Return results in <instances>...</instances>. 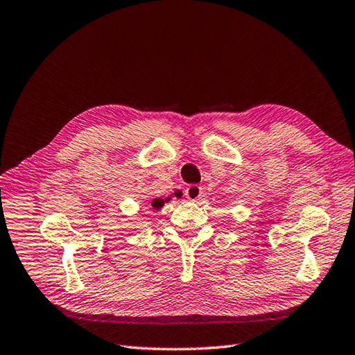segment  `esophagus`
Here are the masks:
<instances>
[{
  "mask_svg": "<svg viewBox=\"0 0 355 355\" xmlns=\"http://www.w3.org/2000/svg\"><path fill=\"white\" fill-rule=\"evenodd\" d=\"M184 195H186L189 201H198V199H201V196H202V187L198 186V184H190L186 189Z\"/></svg>",
  "mask_w": 355,
  "mask_h": 355,
  "instance_id": "34e87169",
  "label": "esophagus"
}]
</instances>
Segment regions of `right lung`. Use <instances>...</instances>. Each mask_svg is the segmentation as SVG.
I'll use <instances>...</instances> for the list:
<instances>
[{
	"instance_id": "right-lung-1",
	"label": "right lung",
	"mask_w": 355,
	"mask_h": 355,
	"mask_svg": "<svg viewBox=\"0 0 355 355\" xmlns=\"http://www.w3.org/2000/svg\"><path fill=\"white\" fill-rule=\"evenodd\" d=\"M175 196H180V195H178V193H175ZM168 201H171V198H165V199L156 198V199H154V201L151 202V207L154 208V210H159V208H162V207H163V204L168 202Z\"/></svg>"
}]
</instances>
